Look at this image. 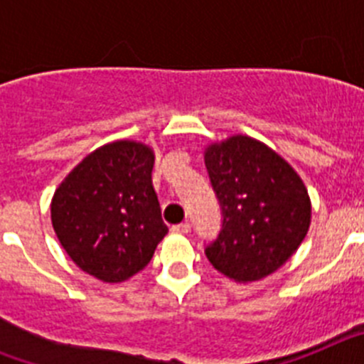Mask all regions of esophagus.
<instances>
[{"label":"esophagus","instance_id":"obj_1","mask_svg":"<svg viewBox=\"0 0 364 364\" xmlns=\"http://www.w3.org/2000/svg\"><path fill=\"white\" fill-rule=\"evenodd\" d=\"M173 233H178V235H188L191 231V226H189L188 222H182V224H176V226L171 228Z\"/></svg>","mask_w":364,"mask_h":364}]
</instances>
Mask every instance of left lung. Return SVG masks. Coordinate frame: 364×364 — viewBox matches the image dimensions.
Wrapping results in <instances>:
<instances>
[{
    "mask_svg": "<svg viewBox=\"0 0 364 364\" xmlns=\"http://www.w3.org/2000/svg\"><path fill=\"white\" fill-rule=\"evenodd\" d=\"M204 162L224 217L205 257L235 282L268 277L306 237L311 222L306 186L281 154L246 134L210 144Z\"/></svg>",
    "mask_w": 364,
    "mask_h": 364,
    "instance_id": "obj_1",
    "label": "left lung"
}]
</instances>
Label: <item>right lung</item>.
I'll list each match as a JSON object with an SVG mask.
<instances>
[{"instance_id":"1","label":"right lung","mask_w":364,"mask_h":364,"mask_svg":"<svg viewBox=\"0 0 364 364\" xmlns=\"http://www.w3.org/2000/svg\"><path fill=\"white\" fill-rule=\"evenodd\" d=\"M153 166L147 144L117 140L87 154L58 186L50 202L54 233L82 272L124 282L149 264L167 235Z\"/></svg>"}]
</instances>
